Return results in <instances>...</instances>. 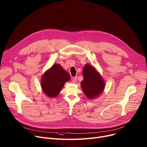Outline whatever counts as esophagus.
<instances>
[{
    "instance_id": "obj_1",
    "label": "esophagus",
    "mask_w": 147,
    "mask_h": 147,
    "mask_svg": "<svg viewBox=\"0 0 147 147\" xmlns=\"http://www.w3.org/2000/svg\"><path fill=\"white\" fill-rule=\"evenodd\" d=\"M76 80H77V78H76V77L73 78V79H72V82H73V83H76Z\"/></svg>"
}]
</instances>
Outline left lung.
<instances>
[{
	"mask_svg": "<svg viewBox=\"0 0 147 147\" xmlns=\"http://www.w3.org/2000/svg\"><path fill=\"white\" fill-rule=\"evenodd\" d=\"M84 79L81 82V88L89 99L96 98L100 96L105 88V81L94 66L86 64L83 68Z\"/></svg>",
	"mask_w": 147,
	"mask_h": 147,
	"instance_id": "left-lung-1",
	"label": "left lung"
}]
</instances>
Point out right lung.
Returning <instances> with one entry per match:
<instances>
[{"instance_id":"obj_1","label":"right lung","mask_w":147,"mask_h":147,"mask_svg":"<svg viewBox=\"0 0 147 147\" xmlns=\"http://www.w3.org/2000/svg\"><path fill=\"white\" fill-rule=\"evenodd\" d=\"M71 80L69 73L60 64L55 63L43 74L41 80L42 90L49 98H56L65 84Z\"/></svg>"}]
</instances>
